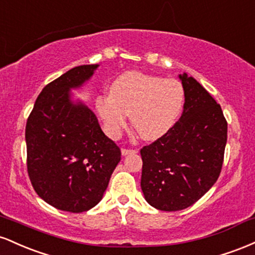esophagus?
<instances>
[{
    "label": "esophagus",
    "instance_id": "34e87169",
    "mask_svg": "<svg viewBox=\"0 0 255 255\" xmlns=\"http://www.w3.org/2000/svg\"><path fill=\"white\" fill-rule=\"evenodd\" d=\"M122 154L124 156H127V154H130V153H136V150H130V148H122Z\"/></svg>",
    "mask_w": 255,
    "mask_h": 255
}]
</instances>
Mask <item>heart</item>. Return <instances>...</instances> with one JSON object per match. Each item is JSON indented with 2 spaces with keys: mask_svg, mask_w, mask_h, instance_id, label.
Segmentation results:
<instances>
[{
  "mask_svg": "<svg viewBox=\"0 0 255 255\" xmlns=\"http://www.w3.org/2000/svg\"><path fill=\"white\" fill-rule=\"evenodd\" d=\"M110 96H99L96 107L110 135L116 136L130 115L133 129L144 140L165 135L180 119L184 89L176 79L127 72L113 81Z\"/></svg>",
  "mask_w": 255,
  "mask_h": 255,
  "instance_id": "obj_1",
  "label": "heart"
}]
</instances>
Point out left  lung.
<instances>
[{
    "label": "left lung",
    "instance_id": "1",
    "mask_svg": "<svg viewBox=\"0 0 255 255\" xmlns=\"http://www.w3.org/2000/svg\"><path fill=\"white\" fill-rule=\"evenodd\" d=\"M184 107L165 135L140 150L141 189L151 206L180 211L197 203L221 174L228 124L221 105L183 73Z\"/></svg>",
    "mask_w": 255,
    "mask_h": 255
}]
</instances>
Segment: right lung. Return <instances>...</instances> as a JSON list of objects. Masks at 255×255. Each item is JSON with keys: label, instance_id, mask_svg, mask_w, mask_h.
Masks as SVG:
<instances>
[{"label": "right lung", "instance_id": "obj_1", "mask_svg": "<svg viewBox=\"0 0 255 255\" xmlns=\"http://www.w3.org/2000/svg\"><path fill=\"white\" fill-rule=\"evenodd\" d=\"M98 64L72 68L44 87L25 130L27 172L34 191L62 211H89L103 198L121 150L93 111L73 102L71 90L92 77Z\"/></svg>", "mask_w": 255, "mask_h": 255}]
</instances>
